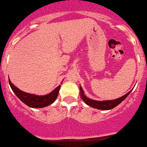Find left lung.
<instances>
[{
	"mask_svg": "<svg viewBox=\"0 0 147 147\" xmlns=\"http://www.w3.org/2000/svg\"><path fill=\"white\" fill-rule=\"evenodd\" d=\"M80 91H81V97L83 99V101L86 103L87 105H88L90 107H92L93 108H96V109H98V110H111L113 108L116 107L117 105H119L121 102L123 100H125L126 97L129 95V93L131 92H128L127 94H125V96H121L118 98L116 99H113V100H106V101H96V100H93L91 98H88L86 96H84V92L82 88L80 87Z\"/></svg>",
	"mask_w": 147,
	"mask_h": 147,
	"instance_id": "1",
	"label": "left lung"
}]
</instances>
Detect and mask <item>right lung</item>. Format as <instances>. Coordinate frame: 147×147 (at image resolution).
<instances>
[{
  "label": "right lung",
  "instance_id": "1",
  "mask_svg": "<svg viewBox=\"0 0 147 147\" xmlns=\"http://www.w3.org/2000/svg\"><path fill=\"white\" fill-rule=\"evenodd\" d=\"M9 84H10L11 89L14 92V93L16 95L17 97L22 102H24L26 105H27L28 107L32 108H42L53 103L57 98L59 91L60 89V85H59L48 95L36 96V95L26 93L25 92H22L21 90H19L17 87L15 86L11 82L10 80H9Z\"/></svg>",
  "mask_w": 147,
  "mask_h": 147
}]
</instances>
